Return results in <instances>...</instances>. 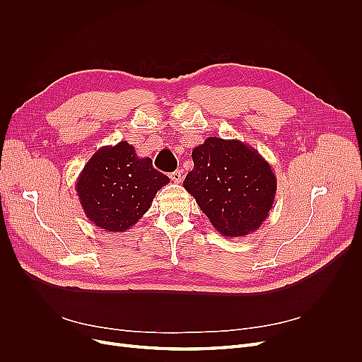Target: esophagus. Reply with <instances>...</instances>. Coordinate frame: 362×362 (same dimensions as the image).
<instances>
[{"instance_id":"1","label":"esophagus","mask_w":362,"mask_h":362,"mask_svg":"<svg viewBox=\"0 0 362 362\" xmlns=\"http://www.w3.org/2000/svg\"><path fill=\"white\" fill-rule=\"evenodd\" d=\"M170 179L175 183H180L182 182V171L176 170V171H173V173H170Z\"/></svg>"}]
</instances>
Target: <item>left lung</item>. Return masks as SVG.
I'll return each instance as SVG.
<instances>
[{
	"label": "left lung",
	"instance_id": "1",
	"mask_svg": "<svg viewBox=\"0 0 362 362\" xmlns=\"http://www.w3.org/2000/svg\"><path fill=\"white\" fill-rule=\"evenodd\" d=\"M183 186L216 230L227 238L255 232L273 208L277 180L257 149L238 139L206 138L192 151Z\"/></svg>",
	"mask_w": 362,
	"mask_h": 362
}]
</instances>
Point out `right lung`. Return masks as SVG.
Segmentation results:
<instances>
[{
  "label": "right lung",
  "instance_id": "1",
  "mask_svg": "<svg viewBox=\"0 0 362 362\" xmlns=\"http://www.w3.org/2000/svg\"><path fill=\"white\" fill-rule=\"evenodd\" d=\"M170 179L139 158L135 146L122 141L90 157L76 182L81 205L92 224L105 232H126L148 211Z\"/></svg>",
  "mask_w": 362,
  "mask_h": 362
}]
</instances>
